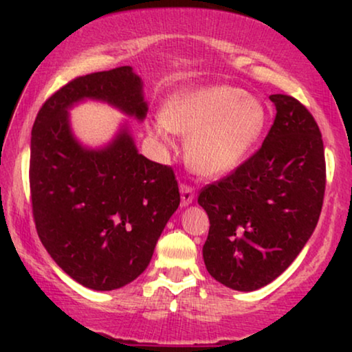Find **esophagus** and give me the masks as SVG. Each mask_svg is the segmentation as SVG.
I'll use <instances>...</instances> for the list:
<instances>
[{"instance_id":"34e87169","label":"esophagus","mask_w":352,"mask_h":352,"mask_svg":"<svg viewBox=\"0 0 352 352\" xmlns=\"http://www.w3.org/2000/svg\"><path fill=\"white\" fill-rule=\"evenodd\" d=\"M195 199V190L194 187L189 186V184H181V205L186 206L192 204V200Z\"/></svg>"}]
</instances>
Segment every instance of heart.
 Segmentation results:
<instances>
[{
  "mask_svg": "<svg viewBox=\"0 0 352 352\" xmlns=\"http://www.w3.org/2000/svg\"><path fill=\"white\" fill-rule=\"evenodd\" d=\"M266 122L258 99L229 85L184 91L168 100L163 117L152 123L153 136L173 133L190 136V165L206 176L224 175L242 162L256 142Z\"/></svg>",
  "mask_w": 352,
  "mask_h": 352,
  "instance_id": "obj_1",
  "label": "heart"
}]
</instances>
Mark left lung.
<instances>
[{
    "label": "left lung",
    "mask_w": 352,
    "mask_h": 352,
    "mask_svg": "<svg viewBox=\"0 0 352 352\" xmlns=\"http://www.w3.org/2000/svg\"><path fill=\"white\" fill-rule=\"evenodd\" d=\"M269 99L277 113L263 146L199 194L210 219L205 266L239 292L267 285L295 261L324 204L325 153L314 117L292 96Z\"/></svg>",
    "instance_id": "obj_1"
}]
</instances>
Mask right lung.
<instances>
[{"mask_svg": "<svg viewBox=\"0 0 352 352\" xmlns=\"http://www.w3.org/2000/svg\"><path fill=\"white\" fill-rule=\"evenodd\" d=\"M85 98L138 120L147 113L141 78L128 65L76 76L50 96L32 129V211L57 266L81 285L107 292L148 266L181 195L171 166L138 153L126 129L100 151L75 141L67 110Z\"/></svg>", "mask_w": 352, "mask_h": 352, "instance_id": "1", "label": "right lung"}]
</instances>
